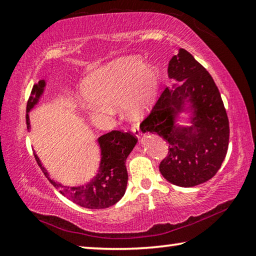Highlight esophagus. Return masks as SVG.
Masks as SVG:
<instances>
[{"instance_id": "1", "label": "esophagus", "mask_w": 256, "mask_h": 256, "mask_svg": "<svg viewBox=\"0 0 256 256\" xmlns=\"http://www.w3.org/2000/svg\"><path fill=\"white\" fill-rule=\"evenodd\" d=\"M132 132L134 133V136H136V138H140V136H141V131H140V128H138V126H133V128H132Z\"/></svg>"}]
</instances>
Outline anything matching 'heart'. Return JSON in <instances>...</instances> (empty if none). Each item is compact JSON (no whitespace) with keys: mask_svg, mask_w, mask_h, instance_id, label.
<instances>
[{"mask_svg":"<svg viewBox=\"0 0 256 256\" xmlns=\"http://www.w3.org/2000/svg\"><path fill=\"white\" fill-rule=\"evenodd\" d=\"M160 88V72L152 64L136 56H124L85 77L80 92L94 106L122 102L132 120H140L155 102Z\"/></svg>","mask_w":256,"mask_h":256,"instance_id":"1","label":"heart"}]
</instances>
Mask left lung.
Wrapping results in <instances>:
<instances>
[{"label":"left lung","mask_w":256,"mask_h":256,"mask_svg":"<svg viewBox=\"0 0 256 256\" xmlns=\"http://www.w3.org/2000/svg\"><path fill=\"white\" fill-rule=\"evenodd\" d=\"M168 77L181 82L166 88L149 115L142 132H155L168 144L160 164L166 180L180 186H198L216 176L229 144V120L212 76L184 48L168 64ZM190 104L192 126L178 127L175 117Z\"/></svg>","instance_id":"1"}]
</instances>
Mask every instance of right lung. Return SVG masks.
<instances>
[{
	"mask_svg": "<svg viewBox=\"0 0 256 256\" xmlns=\"http://www.w3.org/2000/svg\"><path fill=\"white\" fill-rule=\"evenodd\" d=\"M44 88H46V80H40L32 90V96L27 101L26 108L27 128H30L28 112L38 102ZM136 141L138 138L133 133L116 131V130L101 136L98 139L101 149L99 172L85 186H64L62 184L50 179L46 170L43 168L40 158L36 155L35 160L51 184H54L56 189H60V192L68 200L82 208L92 210L106 208L116 204L125 194L128 180L125 162L130 152L134 148Z\"/></svg>",
	"mask_w": 256,
	"mask_h": 256,
	"instance_id": "obj_1",
	"label": "right lung"
}]
</instances>
